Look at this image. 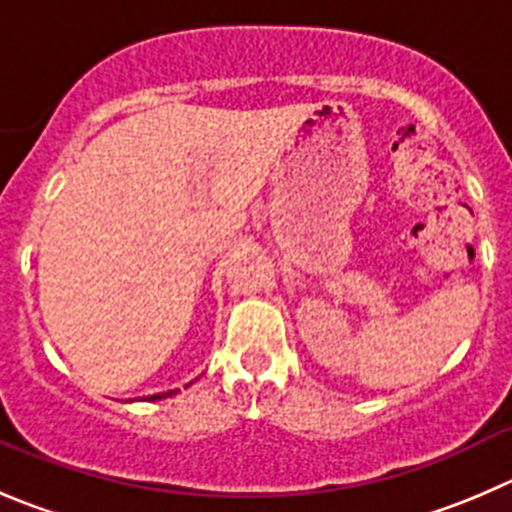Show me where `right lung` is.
<instances>
[{"instance_id":"1","label":"right lung","mask_w":512,"mask_h":512,"mask_svg":"<svg viewBox=\"0 0 512 512\" xmlns=\"http://www.w3.org/2000/svg\"><path fill=\"white\" fill-rule=\"evenodd\" d=\"M178 392V389H168V392H160V394H153V397H148L150 402H153V399H165V397H173V394Z\"/></svg>"}]
</instances>
